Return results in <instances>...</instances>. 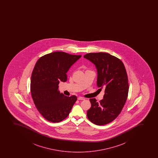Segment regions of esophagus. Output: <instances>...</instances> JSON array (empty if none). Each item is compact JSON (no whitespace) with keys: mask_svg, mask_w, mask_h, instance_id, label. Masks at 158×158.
Segmentation results:
<instances>
[{"mask_svg":"<svg viewBox=\"0 0 158 158\" xmlns=\"http://www.w3.org/2000/svg\"><path fill=\"white\" fill-rule=\"evenodd\" d=\"M77 100H84V98H82V97H81V96H80V97H78V98H77Z\"/></svg>","mask_w":158,"mask_h":158,"instance_id":"esophagus-1","label":"esophagus"}]
</instances>
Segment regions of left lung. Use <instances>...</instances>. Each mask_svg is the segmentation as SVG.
Masks as SVG:
<instances>
[{
	"mask_svg": "<svg viewBox=\"0 0 158 158\" xmlns=\"http://www.w3.org/2000/svg\"><path fill=\"white\" fill-rule=\"evenodd\" d=\"M84 57L95 66L97 86L105 93L99 103L95 98L89 99L91 107L87 118L96 125H105L118 117L126 102L129 92L127 73L121 60L108 53H89Z\"/></svg>",
	"mask_w": 158,
	"mask_h": 158,
	"instance_id": "1",
	"label": "left lung"
}]
</instances>
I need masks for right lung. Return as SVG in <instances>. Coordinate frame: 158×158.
<instances>
[{
	"label": "right lung",
	"instance_id": "1",
	"mask_svg": "<svg viewBox=\"0 0 158 158\" xmlns=\"http://www.w3.org/2000/svg\"><path fill=\"white\" fill-rule=\"evenodd\" d=\"M81 56L55 52L40 57L35 64L31 76V97L38 111L48 121H63L76 101V96L60 93L58 84L67 81L66 73Z\"/></svg>",
	"mask_w": 158,
	"mask_h": 158
}]
</instances>
